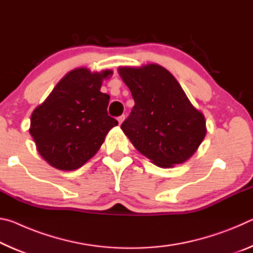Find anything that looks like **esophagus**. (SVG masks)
<instances>
[{
	"instance_id": "34e87169",
	"label": "esophagus",
	"mask_w": 253,
	"mask_h": 253,
	"mask_svg": "<svg viewBox=\"0 0 253 253\" xmlns=\"http://www.w3.org/2000/svg\"><path fill=\"white\" fill-rule=\"evenodd\" d=\"M117 121H118V124L119 125H121V124L125 121V115H122V116H119L118 118H117Z\"/></svg>"
}]
</instances>
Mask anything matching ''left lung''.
<instances>
[{
    "mask_svg": "<svg viewBox=\"0 0 253 253\" xmlns=\"http://www.w3.org/2000/svg\"><path fill=\"white\" fill-rule=\"evenodd\" d=\"M135 106L121 128L139 153L160 168L187 161L202 143L203 114L188 100L177 80L162 66L121 67Z\"/></svg>",
    "mask_w": 253,
    "mask_h": 253,
    "instance_id": "1",
    "label": "left lung"
}]
</instances>
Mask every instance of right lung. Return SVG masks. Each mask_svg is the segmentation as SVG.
Returning a JSON list of instances; mask_svg holds the SVG:
<instances>
[{"label":"right lung","mask_w":253,"mask_h":253,"mask_svg":"<svg viewBox=\"0 0 253 253\" xmlns=\"http://www.w3.org/2000/svg\"><path fill=\"white\" fill-rule=\"evenodd\" d=\"M111 70L70 71L59 81L31 116L30 134L38 152L51 166L74 170L99 151L106 135L117 126L108 116L110 97L100 91L102 79Z\"/></svg>","instance_id":"add662e5"}]
</instances>
